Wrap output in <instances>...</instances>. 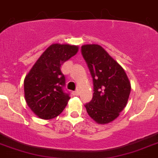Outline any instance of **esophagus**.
Wrapping results in <instances>:
<instances>
[{"mask_svg": "<svg viewBox=\"0 0 158 158\" xmlns=\"http://www.w3.org/2000/svg\"><path fill=\"white\" fill-rule=\"evenodd\" d=\"M73 95H75V96H79V92L78 91V90H76V91H74L73 92Z\"/></svg>", "mask_w": 158, "mask_h": 158, "instance_id": "obj_1", "label": "esophagus"}]
</instances>
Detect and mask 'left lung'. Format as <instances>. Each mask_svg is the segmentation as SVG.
Listing matches in <instances>:
<instances>
[{"label":"left lung","instance_id":"left-lung-1","mask_svg":"<svg viewBox=\"0 0 158 158\" xmlns=\"http://www.w3.org/2000/svg\"><path fill=\"white\" fill-rule=\"evenodd\" d=\"M81 52L93 78L94 92L85 107L96 123H108L126 106L131 89L130 81L123 69L100 45H82Z\"/></svg>","mask_w":158,"mask_h":158}]
</instances>
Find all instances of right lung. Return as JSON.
I'll return each mask as SVG.
<instances>
[{
  "label": "right lung",
  "mask_w": 158,
  "mask_h": 158,
  "mask_svg": "<svg viewBox=\"0 0 158 158\" xmlns=\"http://www.w3.org/2000/svg\"><path fill=\"white\" fill-rule=\"evenodd\" d=\"M78 46L53 44L37 60L24 82V96L34 113L44 120L59 116L70 99L65 91V77L61 71L64 62L75 56Z\"/></svg>",
  "instance_id": "right-lung-1"
}]
</instances>
